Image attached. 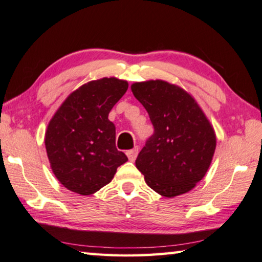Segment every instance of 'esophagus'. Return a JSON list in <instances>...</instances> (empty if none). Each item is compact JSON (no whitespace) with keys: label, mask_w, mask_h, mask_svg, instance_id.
I'll return each instance as SVG.
<instances>
[{"label":"esophagus","mask_w":262,"mask_h":262,"mask_svg":"<svg viewBox=\"0 0 262 262\" xmlns=\"http://www.w3.org/2000/svg\"><path fill=\"white\" fill-rule=\"evenodd\" d=\"M126 154H127L128 158H129V161H130V162H134L135 159H136V157H137V154H139V148L135 147L134 149L128 150V151H127Z\"/></svg>","instance_id":"esophagus-1"}]
</instances>
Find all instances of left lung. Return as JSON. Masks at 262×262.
<instances>
[{
    "label": "left lung",
    "mask_w": 262,
    "mask_h": 262,
    "mask_svg": "<svg viewBox=\"0 0 262 262\" xmlns=\"http://www.w3.org/2000/svg\"><path fill=\"white\" fill-rule=\"evenodd\" d=\"M154 126L135 164L145 183L166 198L189 192L209 168L216 136L206 115L192 97L164 81L132 85Z\"/></svg>",
    "instance_id": "left-lung-1"
}]
</instances>
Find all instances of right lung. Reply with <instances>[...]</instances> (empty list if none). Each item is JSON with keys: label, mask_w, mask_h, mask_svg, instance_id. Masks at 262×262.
<instances>
[{"label": "right lung", "mask_w": 262, "mask_h": 262, "mask_svg": "<svg viewBox=\"0 0 262 262\" xmlns=\"http://www.w3.org/2000/svg\"><path fill=\"white\" fill-rule=\"evenodd\" d=\"M128 83L111 77L74 91L47 127L45 144L52 170L69 190L90 195L111 183L128 161L115 147V127L108 120Z\"/></svg>", "instance_id": "1"}]
</instances>
